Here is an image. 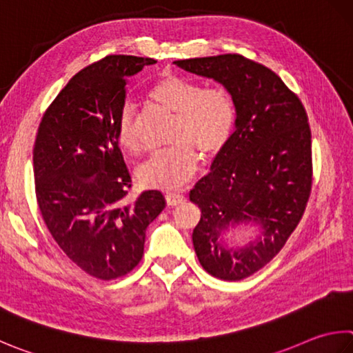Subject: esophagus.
I'll return each mask as SVG.
<instances>
[{
	"instance_id": "obj_1",
	"label": "esophagus",
	"mask_w": 353,
	"mask_h": 353,
	"mask_svg": "<svg viewBox=\"0 0 353 353\" xmlns=\"http://www.w3.org/2000/svg\"><path fill=\"white\" fill-rule=\"evenodd\" d=\"M165 199H166V203L171 205V207H176V205H181L185 202V196L179 193H166Z\"/></svg>"
}]
</instances>
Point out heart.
Masks as SVG:
<instances>
[{
  "instance_id": "heart-1",
  "label": "heart",
  "mask_w": 353,
  "mask_h": 353,
  "mask_svg": "<svg viewBox=\"0 0 353 353\" xmlns=\"http://www.w3.org/2000/svg\"><path fill=\"white\" fill-rule=\"evenodd\" d=\"M150 99L176 112L171 145L152 152L139 166L137 177L145 187L174 190L187 183L197 170L199 154L216 156L232 139L236 125L234 100L227 89L203 88L179 75H166L150 89ZM117 140L121 150L137 154L140 137L136 110L121 106L117 119Z\"/></svg>"
}]
</instances>
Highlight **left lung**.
<instances>
[{
    "mask_svg": "<svg viewBox=\"0 0 353 353\" xmlns=\"http://www.w3.org/2000/svg\"><path fill=\"white\" fill-rule=\"evenodd\" d=\"M174 65L221 83L234 100L232 139L190 201L202 211L193 232L201 265L216 278L239 281L281 252L304 214L312 188L309 119L273 70L245 57L223 54ZM250 226L255 234L242 243L228 236Z\"/></svg>",
    "mask_w": 353,
    "mask_h": 353,
    "instance_id": "8db88e82",
    "label": "left lung"
}]
</instances>
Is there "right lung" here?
Wrapping results in <instances>:
<instances>
[{
	"mask_svg": "<svg viewBox=\"0 0 353 353\" xmlns=\"http://www.w3.org/2000/svg\"><path fill=\"white\" fill-rule=\"evenodd\" d=\"M154 63L108 55L81 69L37 132L34 177L44 223L68 258L99 279L123 276L139 264L146 227L166 203L157 190L125 201L131 176L117 140L126 81Z\"/></svg>",
	"mask_w": 353,
	"mask_h": 353,
	"instance_id": "right-lung-1",
	"label": "right lung"
}]
</instances>
